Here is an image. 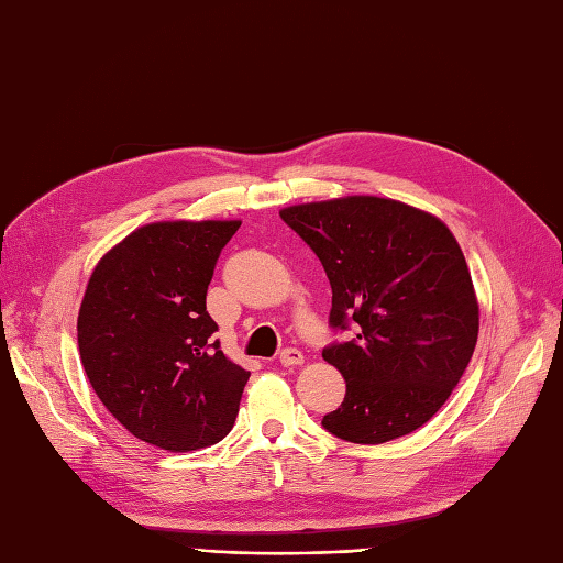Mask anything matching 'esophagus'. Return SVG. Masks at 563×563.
Returning a JSON list of instances; mask_svg holds the SVG:
<instances>
[{
    "label": "esophagus",
    "mask_w": 563,
    "mask_h": 563,
    "mask_svg": "<svg viewBox=\"0 0 563 563\" xmlns=\"http://www.w3.org/2000/svg\"><path fill=\"white\" fill-rule=\"evenodd\" d=\"M279 364L286 368H294V366H301L303 364V352H298V349H284L279 354Z\"/></svg>",
    "instance_id": "34e87169"
}]
</instances>
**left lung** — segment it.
<instances>
[{"mask_svg":"<svg viewBox=\"0 0 563 563\" xmlns=\"http://www.w3.org/2000/svg\"><path fill=\"white\" fill-rule=\"evenodd\" d=\"M279 217L322 262L330 324L354 336L322 358L346 380L322 427L378 445L423 427L465 373L479 334V303L465 255L445 223L405 202L349 195L294 205Z\"/></svg>","mask_w":563,"mask_h":563,"instance_id":"obj_1","label":"left lung"}]
</instances>
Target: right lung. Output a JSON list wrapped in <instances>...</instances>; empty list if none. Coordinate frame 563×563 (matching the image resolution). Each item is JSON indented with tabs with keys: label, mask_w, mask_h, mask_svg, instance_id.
Instances as JSON below:
<instances>
[{
	"label": "right lung",
	"mask_w": 563,
	"mask_h": 563,
	"mask_svg": "<svg viewBox=\"0 0 563 563\" xmlns=\"http://www.w3.org/2000/svg\"><path fill=\"white\" fill-rule=\"evenodd\" d=\"M241 221H156L98 260L79 308L86 376L124 429L170 453L233 429L250 373L211 340L207 286Z\"/></svg>",
	"instance_id": "1"
}]
</instances>
